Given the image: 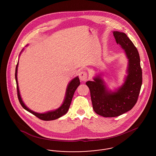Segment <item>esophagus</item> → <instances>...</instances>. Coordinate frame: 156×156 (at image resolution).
<instances>
[{"instance_id":"obj_1","label":"esophagus","mask_w":156,"mask_h":156,"mask_svg":"<svg viewBox=\"0 0 156 156\" xmlns=\"http://www.w3.org/2000/svg\"><path fill=\"white\" fill-rule=\"evenodd\" d=\"M80 79L82 81H85L88 78V74L85 71H82L79 75Z\"/></svg>"}]
</instances>
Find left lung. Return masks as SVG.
<instances>
[{"instance_id": "8db88e82", "label": "left lung", "mask_w": 156, "mask_h": 156, "mask_svg": "<svg viewBox=\"0 0 156 156\" xmlns=\"http://www.w3.org/2000/svg\"><path fill=\"white\" fill-rule=\"evenodd\" d=\"M113 36L116 43L125 50L129 59L125 82L114 92L107 89L100 76L94 78V81L86 82L94 111L105 118L119 116L130 111L137 101L142 84V70L137 49L125 33L114 31Z\"/></svg>"}]
</instances>
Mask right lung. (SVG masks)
Here are the masks:
<instances>
[{
  "instance_id": "obj_1",
  "label": "right lung",
  "mask_w": 156,
  "mask_h": 156,
  "mask_svg": "<svg viewBox=\"0 0 156 156\" xmlns=\"http://www.w3.org/2000/svg\"><path fill=\"white\" fill-rule=\"evenodd\" d=\"M17 67H18V62L16 65V71H15V78H16V85H17V97H18V99H19L20 104L22 106L23 108L24 109H26L27 111L29 112L30 113H32L34 116H36L38 118L41 119V120H45V121H49V120H52L58 119L60 117H61L62 116L64 115L67 113V111L69 109L71 103L72 99H73V97L75 91L80 84V79L78 76L74 78L68 84V87H67V92H66V98L64 99L63 104L61 106V107H59L58 109L54 111L48 112L45 113H38L36 112L31 111L23 102L22 99L21 98V97L20 95V93H19L17 78Z\"/></svg>"
}]
</instances>
